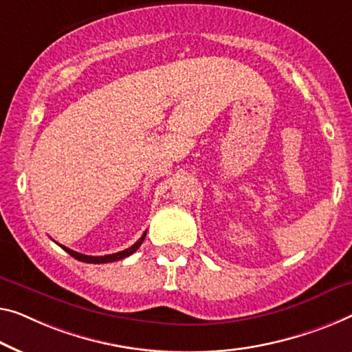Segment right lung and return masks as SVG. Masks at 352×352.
<instances>
[{
	"label": "right lung",
	"mask_w": 352,
	"mask_h": 352,
	"mask_svg": "<svg viewBox=\"0 0 352 352\" xmlns=\"http://www.w3.org/2000/svg\"><path fill=\"white\" fill-rule=\"evenodd\" d=\"M145 235H146V232H144L142 237H140L133 246H129V248H126L123 251H118V253H113V254H106V256H87V254L77 253V251H72L69 248H66V246H63V245H60V246L66 251V253H69L72 258L77 259V261L88 262V264H106V262H113V261L124 259V258H128V256H131L133 253H135V251L139 250V246L142 245Z\"/></svg>",
	"instance_id": "right-lung-1"
}]
</instances>
